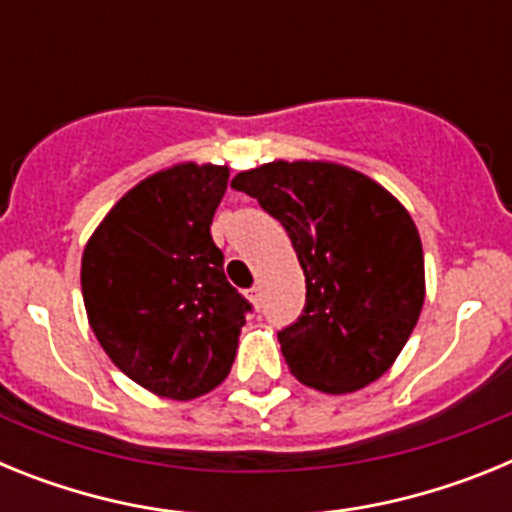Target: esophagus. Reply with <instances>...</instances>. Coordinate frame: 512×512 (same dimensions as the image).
I'll return each instance as SVG.
<instances>
[{"instance_id":"obj_1","label":"esophagus","mask_w":512,"mask_h":512,"mask_svg":"<svg viewBox=\"0 0 512 512\" xmlns=\"http://www.w3.org/2000/svg\"><path fill=\"white\" fill-rule=\"evenodd\" d=\"M248 302H251L253 307H259L261 305V289L259 287H253V289H248Z\"/></svg>"}]
</instances>
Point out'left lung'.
<instances>
[{
    "mask_svg": "<svg viewBox=\"0 0 512 512\" xmlns=\"http://www.w3.org/2000/svg\"><path fill=\"white\" fill-rule=\"evenodd\" d=\"M277 217L305 271V310L279 333L289 372L328 395L377 382L425 300L423 243L382 184L333 161H271L233 179Z\"/></svg>",
    "mask_w": 512,
    "mask_h": 512,
    "instance_id": "1",
    "label": "left lung"
}]
</instances>
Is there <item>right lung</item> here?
Segmentation results:
<instances>
[{"label": "right lung", "instance_id": "obj_1", "mask_svg": "<svg viewBox=\"0 0 512 512\" xmlns=\"http://www.w3.org/2000/svg\"><path fill=\"white\" fill-rule=\"evenodd\" d=\"M228 166L174 164L146 176L104 215L81 256L94 336L148 392L194 400L228 377L251 310L210 235Z\"/></svg>", "mask_w": 512, "mask_h": 512}]
</instances>
